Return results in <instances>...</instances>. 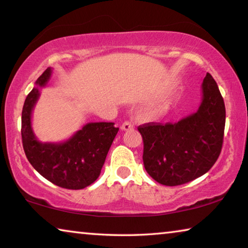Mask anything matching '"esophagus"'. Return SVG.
<instances>
[{
  "instance_id": "obj_1",
  "label": "esophagus",
  "mask_w": 248,
  "mask_h": 248,
  "mask_svg": "<svg viewBox=\"0 0 248 248\" xmlns=\"http://www.w3.org/2000/svg\"><path fill=\"white\" fill-rule=\"evenodd\" d=\"M133 124L131 121H124V123L121 124V130H124V131H129V130L133 129Z\"/></svg>"
}]
</instances>
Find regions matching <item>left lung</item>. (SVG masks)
<instances>
[{"label":"left lung","instance_id":"1","mask_svg":"<svg viewBox=\"0 0 248 248\" xmlns=\"http://www.w3.org/2000/svg\"><path fill=\"white\" fill-rule=\"evenodd\" d=\"M198 110L177 123L145 124L138 130L143 139V164L148 174L165 186H178L200 177L221 153L225 127L223 97L211 74L201 85Z\"/></svg>","mask_w":248,"mask_h":248}]
</instances>
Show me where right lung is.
Here are the masks:
<instances>
[{
    "label": "right lung",
    "instance_id": "1",
    "mask_svg": "<svg viewBox=\"0 0 248 248\" xmlns=\"http://www.w3.org/2000/svg\"><path fill=\"white\" fill-rule=\"evenodd\" d=\"M51 73V68L46 70L25 99L23 148L29 163L43 177L66 189H83L98 178L119 128L114 123H90L60 143L37 140L31 127V114L40 96L39 89L47 85Z\"/></svg>",
    "mask_w": 248,
    "mask_h": 248
}]
</instances>
